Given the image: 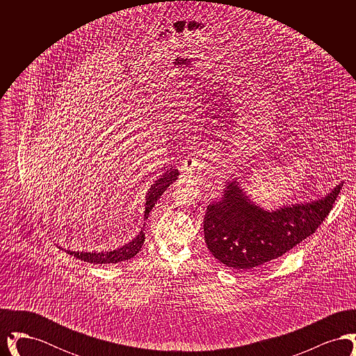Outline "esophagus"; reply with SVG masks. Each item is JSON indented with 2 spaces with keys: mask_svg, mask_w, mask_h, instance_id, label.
Returning a JSON list of instances; mask_svg holds the SVG:
<instances>
[{
  "mask_svg": "<svg viewBox=\"0 0 356 356\" xmlns=\"http://www.w3.org/2000/svg\"><path fill=\"white\" fill-rule=\"evenodd\" d=\"M203 164H202V160L197 157V156H188L184 163H183V170L188 173V175H193V173H202L203 170Z\"/></svg>",
  "mask_w": 356,
  "mask_h": 356,
  "instance_id": "1",
  "label": "esophagus"
}]
</instances>
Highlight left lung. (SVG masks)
I'll return each mask as SVG.
<instances>
[{"label": "left lung", "mask_w": 356, "mask_h": 356, "mask_svg": "<svg viewBox=\"0 0 356 356\" xmlns=\"http://www.w3.org/2000/svg\"><path fill=\"white\" fill-rule=\"evenodd\" d=\"M343 183L318 200L264 209L240 186L225 181L221 199L209 204L204 237L209 252L238 271L257 268L315 234L335 203Z\"/></svg>", "instance_id": "left-lung-1"}]
</instances>
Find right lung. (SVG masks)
Masks as SVG:
<instances>
[{
    "instance_id": "obj_1",
    "label": "right lung",
    "mask_w": 356,
    "mask_h": 356,
    "mask_svg": "<svg viewBox=\"0 0 356 356\" xmlns=\"http://www.w3.org/2000/svg\"><path fill=\"white\" fill-rule=\"evenodd\" d=\"M179 177V170L175 167H170L165 170L163 175H160L156 181L153 183L149 191L147 192L145 196V211H144V219H148L149 212L152 211L154 204L161 197V195L170 188V184H173ZM145 240V232L144 228L138 232V235L132 238L129 243L121 245L120 248H116L113 251H105V252H81V251H70L67 250V252L80 260H84L86 263H93V264H106V263H121L125 261L135 254H138L141 250L143 244Z\"/></svg>"
}]
</instances>
